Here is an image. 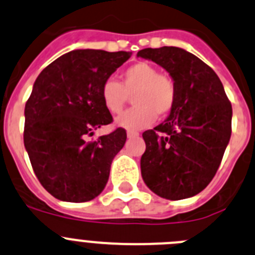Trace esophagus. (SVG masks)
I'll use <instances>...</instances> for the list:
<instances>
[{
	"label": "esophagus",
	"mask_w": 255,
	"mask_h": 255,
	"mask_svg": "<svg viewBox=\"0 0 255 255\" xmlns=\"http://www.w3.org/2000/svg\"><path fill=\"white\" fill-rule=\"evenodd\" d=\"M138 135H139L138 132H133V130H128L127 132L128 138H135V137H138Z\"/></svg>",
	"instance_id": "34e87169"
}]
</instances>
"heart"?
Here are the masks:
<instances>
[{
	"label": "heart",
	"mask_w": 255,
	"mask_h": 255,
	"mask_svg": "<svg viewBox=\"0 0 255 255\" xmlns=\"http://www.w3.org/2000/svg\"><path fill=\"white\" fill-rule=\"evenodd\" d=\"M133 95L134 107L116 118V125L128 130H139L154 122L156 117L171 113L176 102V87L166 74L158 73L148 63H137L126 69L122 82L108 79L102 85L104 107L111 113H120Z\"/></svg>",
	"instance_id": "1"
}]
</instances>
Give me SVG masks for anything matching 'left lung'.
I'll use <instances>...</instances> for the list:
<instances>
[{
    "instance_id": "obj_1",
    "label": "left lung",
    "mask_w": 255,
    "mask_h": 255,
    "mask_svg": "<svg viewBox=\"0 0 255 255\" xmlns=\"http://www.w3.org/2000/svg\"><path fill=\"white\" fill-rule=\"evenodd\" d=\"M137 56L162 66L176 87L167 118L142 134V178L163 199L195 196L210 184L223 160L232 135V104L215 71L191 52L148 47Z\"/></svg>"
}]
</instances>
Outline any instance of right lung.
I'll return each mask as SVG.
<instances>
[{"label":"right lung","mask_w":255,"mask_h":255,"mask_svg":"<svg viewBox=\"0 0 255 255\" xmlns=\"http://www.w3.org/2000/svg\"><path fill=\"white\" fill-rule=\"evenodd\" d=\"M132 52L73 50L36 78L25 106L23 143L40 184L56 199L85 203L108 182L112 161L127 139L123 128L88 137L113 121L102 85Z\"/></svg>","instance_id":"obj_1"}]
</instances>
